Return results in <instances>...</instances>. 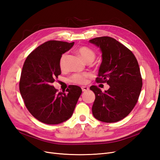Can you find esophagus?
Wrapping results in <instances>:
<instances>
[{
  "label": "esophagus",
  "mask_w": 160,
  "mask_h": 160,
  "mask_svg": "<svg viewBox=\"0 0 160 160\" xmlns=\"http://www.w3.org/2000/svg\"><path fill=\"white\" fill-rule=\"evenodd\" d=\"M81 89H82L83 92H85V91L89 90V88L88 86H82V87H81Z\"/></svg>",
  "instance_id": "34e87169"
}]
</instances>
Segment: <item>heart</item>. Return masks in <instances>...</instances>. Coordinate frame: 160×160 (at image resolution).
I'll use <instances>...</instances> for the list:
<instances>
[{"label": "heart", "instance_id": "b5f03b06", "mask_svg": "<svg viewBox=\"0 0 160 160\" xmlns=\"http://www.w3.org/2000/svg\"><path fill=\"white\" fill-rule=\"evenodd\" d=\"M77 52L79 56L82 58V60L85 62H93L95 59V53L92 49L87 48V47H80L77 49ZM66 54H62L60 59V67L61 69H63L64 67ZM91 77L89 73H83V74H75L71 78L72 82L78 84H85L86 83L87 80L89 77Z\"/></svg>", "mask_w": 160, "mask_h": 160}]
</instances>
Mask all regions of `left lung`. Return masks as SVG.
Wrapping results in <instances>:
<instances>
[{
	"mask_svg": "<svg viewBox=\"0 0 160 160\" xmlns=\"http://www.w3.org/2000/svg\"><path fill=\"white\" fill-rule=\"evenodd\" d=\"M89 42L102 53L96 82L109 85L104 92L95 85L90 87L96 96L93 115L102 122H119L133 109L141 92L142 81L137 60L130 49L113 38L97 37Z\"/></svg>",
	"mask_w": 160,
	"mask_h": 160,
	"instance_id": "obj_1",
	"label": "left lung"
}]
</instances>
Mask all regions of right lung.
I'll return each instance as SVG.
<instances>
[{
    "instance_id": "1",
    "label": "right lung",
    "mask_w": 160,
    "mask_h": 160,
    "mask_svg": "<svg viewBox=\"0 0 160 160\" xmlns=\"http://www.w3.org/2000/svg\"><path fill=\"white\" fill-rule=\"evenodd\" d=\"M75 42L49 41L27 57L19 81V92L26 108L35 118L46 124H59L71 118L82 90L69 85L58 92L52 83L61 74L60 59Z\"/></svg>"
}]
</instances>
